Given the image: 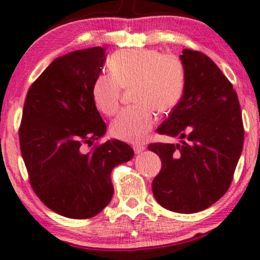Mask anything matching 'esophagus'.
Wrapping results in <instances>:
<instances>
[{"mask_svg":"<svg viewBox=\"0 0 260 260\" xmlns=\"http://www.w3.org/2000/svg\"><path fill=\"white\" fill-rule=\"evenodd\" d=\"M133 150L136 153H140L145 150V146H144L143 144H136V145H133Z\"/></svg>","mask_w":260,"mask_h":260,"instance_id":"obj_1","label":"esophagus"}]
</instances>
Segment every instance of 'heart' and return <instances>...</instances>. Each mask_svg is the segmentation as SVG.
Instances as JSON below:
<instances>
[{"label": "heart", "mask_w": 260, "mask_h": 260, "mask_svg": "<svg viewBox=\"0 0 260 260\" xmlns=\"http://www.w3.org/2000/svg\"><path fill=\"white\" fill-rule=\"evenodd\" d=\"M108 67L111 75L100 74L92 83L94 107L111 116L119 110L122 88L136 86L133 98L140 107L123 110L110 131L116 139L140 143L156 123V110L168 113L181 100L185 87L182 62L175 55L156 49H128L111 55Z\"/></svg>", "instance_id": "1"}]
</instances>
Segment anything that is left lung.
<instances>
[{"label":"left lung","mask_w":260,"mask_h":260,"mask_svg":"<svg viewBox=\"0 0 260 260\" xmlns=\"http://www.w3.org/2000/svg\"><path fill=\"white\" fill-rule=\"evenodd\" d=\"M185 87L179 103L157 129L181 144H150L162 160L152 193L164 209L193 213L208 209L231 186L244 145L238 94L217 64L183 49Z\"/></svg>","instance_id":"obj_1"}]
</instances>
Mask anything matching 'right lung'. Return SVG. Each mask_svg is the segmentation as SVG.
Segmentation results:
<instances>
[{"mask_svg":"<svg viewBox=\"0 0 260 260\" xmlns=\"http://www.w3.org/2000/svg\"><path fill=\"white\" fill-rule=\"evenodd\" d=\"M106 61L94 47L55 58L28 88L19 128L29 183L45 206L68 218L100 213L114 193L111 170L132 159L128 144L108 140L92 101V83Z\"/></svg>","mask_w":260,"mask_h":260,"instance_id":"add662e5","label":"right lung"}]
</instances>
